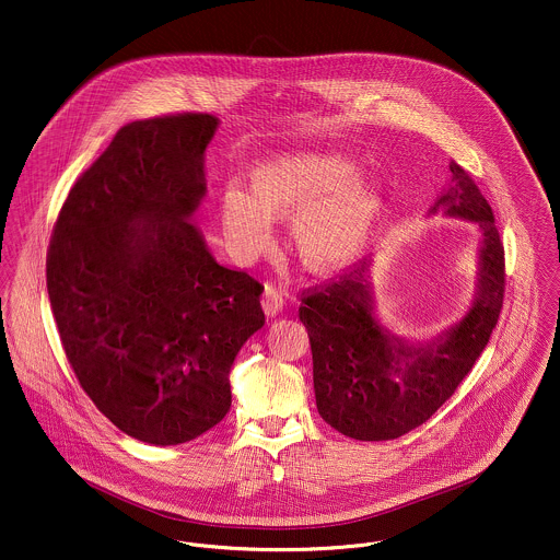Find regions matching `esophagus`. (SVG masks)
I'll return each instance as SVG.
<instances>
[{
    "instance_id": "obj_1",
    "label": "esophagus",
    "mask_w": 560,
    "mask_h": 560,
    "mask_svg": "<svg viewBox=\"0 0 560 560\" xmlns=\"http://www.w3.org/2000/svg\"><path fill=\"white\" fill-rule=\"evenodd\" d=\"M283 295L275 288H267L262 293V311L267 313V317H277L283 311Z\"/></svg>"
}]
</instances>
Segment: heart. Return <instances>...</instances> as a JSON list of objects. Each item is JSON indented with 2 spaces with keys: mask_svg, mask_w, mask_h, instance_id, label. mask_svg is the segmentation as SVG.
<instances>
[{
  "mask_svg": "<svg viewBox=\"0 0 560 560\" xmlns=\"http://www.w3.org/2000/svg\"><path fill=\"white\" fill-rule=\"evenodd\" d=\"M384 210L382 190L361 176V163L338 151H300L260 161L252 190L226 185L218 222L229 252L249 262L272 241V218H290V240L302 267L331 275L352 265Z\"/></svg>",
  "mask_w": 560,
  "mask_h": 560,
  "instance_id": "1",
  "label": "heart"
}]
</instances>
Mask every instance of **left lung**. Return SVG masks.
<instances>
[{
    "mask_svg": "<svg viewBox=\"0 0 560 560\" xmlns=\"http://www.w3.org/2000/svg\"><path fill=\"white\" fill-rule=\"evenodd\" d=\"M452 183L430 208L479 226V285L472 306L441 334L409 340L377 317L368 260L302 298L320 418L357 441H390L424 424L472 370L504 300V245L475 180L450 163Z\"/></svg>",
    "mask_w": 560,
    "mask_h": 560,
    "instance_id": "obj_1",
    "label": "left lung"
}]
</instances>
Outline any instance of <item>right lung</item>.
Returning <instances> with one entry per match:
<instances>
[{"instance_id":"add662e5","label":"right lung","mask_w":560,"mask_h":560,"mask_svg":"<svg viewBox=\"0 0 560 560\" xmlns=\"http://www.w3.org/2000/svg\"><path fill=\"white\" fill-rule=\"evenodd\" d=\"M215 130L208 113L124 126L71 188L48 252L50 306L81 388L160 447L226 416L235 357L265 325V288L218 265L190 222Z\"/></svg>"}]
</instances>
